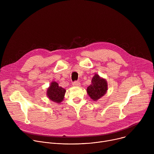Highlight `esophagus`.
<instances>
[{
  "instance_id": "34e87169",
  "label": "esophagus",
  "mask_w": 154,
  "mask_h": 154,
  "mask_svg": "<svg viewBox=\"0 0 154 154\" xmlns=\"http://www.w3.org/2000/svg\"><path fill=\"white\" fill-rule=\"evenodd\" d=\"M72 85L75 86H80V83L79 81H74L73 82Z\"/></svg>"
}]
</instances>
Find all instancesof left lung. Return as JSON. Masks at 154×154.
<instances>
[{
    "mask_svg": "<svg viewBox=\"0 0 154 154\" xmlns=\"http://www.w3.org/2000/svg\"><path fill=\"white\" fill-rule=\"evenodd\" d=\"M107 91L106 80L96 74L92 79L91 84L87 88V93L94 101L102 97Z\"/></svg>",
    "mask_w": 154,
    "mask_h": 154,
    "instance_id": "obj_1",
    "label": "left lung"
}]
</instances>
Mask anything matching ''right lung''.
I'll list each match as a JSON object with an SVG mask.
<instances>
[{
  "label": "right lung",
  "instance_id": "obj_1",
  "mask_svg": "<svg viewBox=\"0 0 154 154\" xmlns=\"http://www.w3.org/2000/svg\"><path fill=\"white\" fill-rule=\"evenodd\" d=\"M65 92L66 90L64 88L59 86L57 82H53L48 89L47 95L51 100L57 103H60L64 99Z\"/></svg>",
  "mask_w": 154,
  "mask_h": 154
}]
</instances>
